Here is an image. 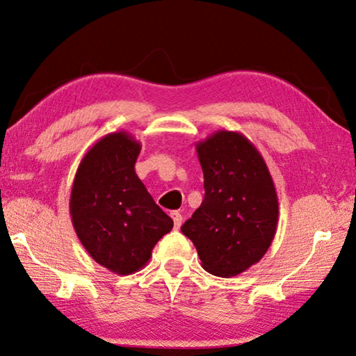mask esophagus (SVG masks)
I'll return each mask as SVG.
<instances>
[{
	"label": "esophagus",
	"mask_w": 356,
	"mask_h": 356,
	"mask_svg": "<svg viewBox=\"0 0 356 356\" xmlns=\"http://www.w3.org/2000/svg\"><path fill=\"white\" fill-rule=\"evenodd\" d=\"M171 218L174 221V227L179 229L180 226H182V215H180V212H177V210L171 212Z\"/></svg>",
	"instance_id": "esophagus-1"
}]
</instances>
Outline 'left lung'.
Wrapping results in <instances>:
<instances>
[{
  "mask_svg": "<svg viewBox=\"0 0 356 356\" xmlns=\"http://www.w3.org/2000/svg\"><path fill=\"white\" fill-rule=\"evenodd\" d=\"M204 201L180 231L206 272L232 278L257 264L278 225V195L262 155L248 138L218 130L196 143Z\"/></svg>",
  "mask_w": 356,
  "mask_h": 356,
  "instance_id": "left-lung-1",
  "label": "left lung"
}]
</instances>
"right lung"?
Wrapping results in <instances>:
<instances>
[{
  "label": "right lung",
  "mask_w": 356,
  "mask_h": 356,
  "mask_svg": "<svg viewBox=\"0 0 356 356\" xmlns=\"http://www.w3.org/2000/svg\"><path fill=\"white\" fill-rule=\"evenodd\" d=\"M140 150L127 131L105 135L83 156L72 185L76 236L95 262L116 275L143 268L174 225L136 176Z\"/></svg>",
  "instance_id": "1"
}]
</instances>
